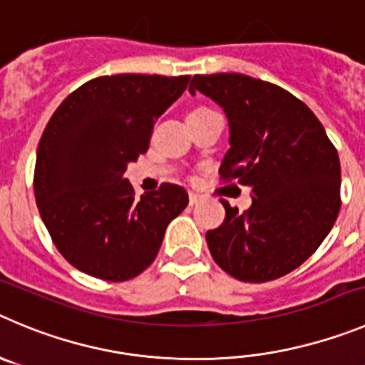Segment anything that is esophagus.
Here are the masks:
<instances>
[{
	"label": "esophagus",
	"instance_id": "34e87169",
	"mask_svg": "<svg viewBox=\"0 0 365 365\" xmlns=\"http://www.w3.org/2000/svg\"><path fill=\"white\" fill-rule=\"evenodd\" d=\"M200 202H202V196L190 190V192H189V203H190V205H198Z\"/></svg>",
	"mask_w": 365,
	"mask_h": 365
}]
</instances>
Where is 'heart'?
I'll return each instance as SVG.
<instances>
[{
  "label": "heart",
  "instance_id": "b5f03b06",
  "mask_svg": "<svg viewBox=\"0 0 365 365\" xmlns=\"http://www.w3.org/2000/svg\"><path fill=\"white\" fill-rule=\"evenodd\" d=\"M196 110H205V108H196ZM196 110H192V111H196Z\"/></svg>",
  "mask_w": 365,
  "mask_h": 365
}]
</instances>
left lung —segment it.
I'll return each instance as SVG.
<instances>
[{
    "instance_id": "8db88e82",
    "label": "left lung",
    "mask_w": 365,
    "mask_h": 365,
    "mask_svg": "<svg viewBox=\"0 0 365 365\" xmlns=\"http://www.w3.org/2000/svg\"><path fill=\"white\" fill-rule=\"evenodd\" d=\"M229 118L220 175L252 189L247 212L225 207L207 232L214 261L245 282L274 281L321 247L340 210V162L324 128L290 91L243 73L194 75L189 93Z\"/></svg>"
}]
</instances>
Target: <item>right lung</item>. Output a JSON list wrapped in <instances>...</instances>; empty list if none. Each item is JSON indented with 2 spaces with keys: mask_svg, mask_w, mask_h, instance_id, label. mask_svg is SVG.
I'll return each instance as SVG.
<instances>
[{
  "mask_svg": "<svg viewBox=\"0 0 365 365\" xmlns=\"http://www.w3.org/2000/svg\"><path fill=\"white\" fill-rule=\"evenodd\" d=\"M189 75L97 77L68 95L41 136L34 192L57 250L77 270L128 281L155 261L167 225L189 203L163 183L135 198L124 173L149 148L153 125Z\"/></svg>",
  "mask_w": 365,
  "mask_h": 365,
  "instance_id": "1",
  "label": "right lung"
}]
</instances>
